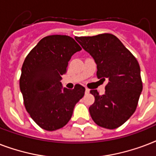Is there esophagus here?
Wrapping results in <instances>:
<instances>
[{"label": "esophagus", "mask_w": 156, "mask_h": 156, "mask_svg": "<svg viewBox=\"0 0 156 156\" xmlns=\"http://www.w3.org/2000/svg\"><path fill=\"white\" fill-rule=\"evenodd\" d=\"M90 93V90L88 89V88H86V90H85V94H89Z\"/></svg>", "instance_id": "obj_1"}]
</instances>
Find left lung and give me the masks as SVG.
<instances>
[{"label":"left lung","mask_w":156,"mask_h":156,"mask_svg":"<svg viewBox=\"0 0 156 156\" xmlns=\"http://www.w3.org/2000/svg\"><path fill=\"white\" fill-rule=\"evenodd\" d=\"M83 48L95 60L98 78H108L105 93L91 90L95 102L89 108L98 126L113 129L123 125L135 112L143 83L137 59L118 38L112 34L75 37Z\"/></svg>","instance_id":"8db88e82"}]
</instances>
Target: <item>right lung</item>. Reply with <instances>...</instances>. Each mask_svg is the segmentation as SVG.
I'll return each instance as SVG.
<instances>
[{"label":"right lung","instance_id":"1","mask_svg":"<svg viewBox=\"0 0 156 156\" xmlns=\"http://www.w3.org/2000/svg\"><path fill=\"white\" fill-rule=\"evenodd\" d=\"M80 50L72 37L48 35L38 43L23 62L19 85L26 109L45 130L66 126L75 104L84 95L83 86L77 84L70 90L63 88L61 83L71 56Z\"/></svg>","mask_w":156,"mask_h":156}]
</instances>
